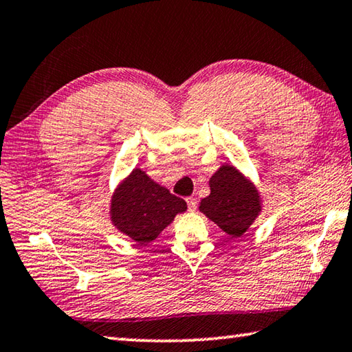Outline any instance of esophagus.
<instances>
[{
  "instance_id": "esophagus-1",
  "label": "esophagus",
  "mask_w": 352,
  "mask_h": 352,
  "mask_svg": "<svg viewBox=\"0 0 352 352\" xmlns=\"http://www.w3.org/2000/svg\"><path fill=\"white\" fill-rule=\"evenodd\" d=\"M187 206H188V212H195L196 207H198V202H196L195 198H187Z\"/></svg>"
}]
</instances>
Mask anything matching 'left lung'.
Returning <instances> with one entry per match:
<instances>
[{"mask_svg": "<svg viewBox=\"0 0 352 352\" xmlns=\"http://www.w3.org/2000/svg\"><path fill=\"white\" fill-rule=\"evenodd\" d=\"M199 210L232 238H239L261 212L260 193L235 166L223 165L210 177V195Z\"/></svg>", "mask_w": 352, "mask_h": 352, "instance_id": "obj_1", "label": "left lung"}]
</instances>
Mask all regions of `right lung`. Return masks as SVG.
<instances>
[{
	"label": "right lung",
	"mask_w": 352,
	"mask_h": 352,
	"mask_svg": "<svg viewBox=\"0 0 352 352\" xmlns=\"http://www.w3.org/2000/svg\"><path fill=\"white\" fill-rule=\"evenodd\" d=\"M186 210V201L160 187L139 168L116 188L111 199L113 224L139 244L156 239L177 213Z\"/></svg>",
	"instance_id": "add662e5"
}]
</instances>
